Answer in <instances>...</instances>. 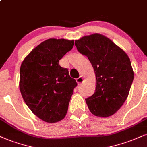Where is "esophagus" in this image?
Listing matches in <instances>:
<instances>
[{
	"mask_svg": "<svg viewBox=\"0 0 147 147\" xmlns=\"http://www.w3.org/2000/svg\"><path fill=\"white\" fill-rule=\"evenodd\" d=\"M76 81H77V84H78V85H81L82 83L84 82V78L82 76H80V77H79V78H77V79H76Z\"/></svg>",
	"mask_w": 147,
	"mask_h": 147,
	"instance_id": "esophagus-1",
	"label": "esophagus"
}]
</instances>
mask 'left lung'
Instances as JSON below:
<instances>
[{
    "label": "left lung",
    "mask_w": 147,
    "mask_h": 147,
    "mask_svg": "<svg viewBox=\"0 0 147 147\" xmlns=\"http://www.w3.org/2000/svg\"><path fill=\"white\" fill-rule=\"evenodd\" d=\"M75 42L77 50L88 57L95 73V93L86 99L89 110L97 117L113 115L127 99L134 78L129 57L100 34L84 36Z\"/></svg>",
    "instance_id": "1"
}]
</instances>
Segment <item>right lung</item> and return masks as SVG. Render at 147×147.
Here are the masks:
<instances>
[{
  "instance_id": "1",
  "label": "right lung",
  "mask_w": 147,
  "mask_h": 147,
  "mask_svg": "<svg viewBox=\"0 0 147 147\" xmlns=\"http://www.w3.org/2000/svg\"><path fill=\"white\" fill-rule=\"evenodd\" d=\"M74 41L49 38L37 45L22 62L19 88L25 104L45 122L65 117L77 84L59 61L72 50Z\"/></svg>"
}]
</instances>
